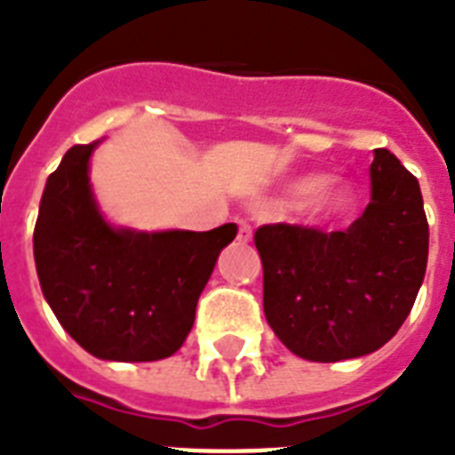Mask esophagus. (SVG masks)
<instances>
[{
	"label": "esophagus",
	"mask_w": 455,
	"mask_h": 455,
	"mask_svg": "<svg viewBox=\"0 0 455 455\" xmlns=\"http://www.w3.org/2000/svg\"><path fill=\"white\" fill-rule=\"evenodd\" d=\"M238 241L241 243L252 241V227H250L248 221H241V224H238Z\"/></svg>",
	"instance_id": "obj_1"
}]
</instances>
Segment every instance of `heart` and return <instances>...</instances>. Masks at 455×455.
Segmentation results:
<instances>
[{
  "label": "heart",
  "instance_id": "1",
  "mask_svg": "<svg viewBox=\"0 0 455 455\" xmlns=\"http://www.w3.org/2000/svg\"><path fill=\"white\" fill-rule=\"evenodd\" d=\"M354 203L356 188L349 181L331 179L321 172H307L291 179L278 196L281 207L304 205V217L314 227H331L352 212Z\"/></svg>",
  "mask_w": 455,
  "mask_h": 455
}]
</instances>
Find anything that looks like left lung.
<instances>
[{
  "label": "left lung",
  "instance_id": "obj_1",
  "mask_svg": "<svg viewBox=\"0 0 455 455\" xmlns=\"http://www.w3.org/2000/svg\"><path fill=\"white\" fill-rule=\"evenodd\" d=\"M264 316L299 359H359L395 338L427 267L430 228L418 179L387 148L373 151L371 203L347 231L257 228Z\"/></svg>",
  "mask_w": 455,
  "mask_h": 455
}]
</instances>
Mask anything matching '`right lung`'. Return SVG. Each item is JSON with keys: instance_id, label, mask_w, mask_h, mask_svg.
<instances>
[{"instance_id": "1", "label": "right lung", "mask_w": 455, "mask_h": 455, "mask_svg": "<svg viewBox=\"0 0 455 455\" xmlns=\"http://www.w3.org/2000/svg\"><path fill=\"white\" fill-rule=\"evenodd\" d=\"M99 144L73 146L46 179L32 235L39 285L68 335L96 359H167L188 338L200 292L238 227H116L89 181Z\"/></svg>"}]
</instances>
